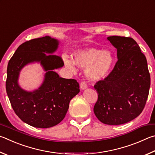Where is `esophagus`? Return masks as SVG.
Here are the masks:
<instances>
[{
    "mask_svg": "<svg viewBox=\"0 0 155 155\" xmlns=\"http://www.w3.org/2000/svg\"><path fill=\"white\" fill-rule=\"evenodd\" d=\"M80 86V88L82 89V90H86V89L87 88V87H88L87 84H86L85 82H82V83H81Z\"/></svg>",
    "mask_w": 155,
    "mask_h": 155,
    "instance_id": "34e87169",
    "label": "esophagus"
}]
</instances>
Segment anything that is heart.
I'll return each instance as SVG.
<instances>
[{
  "label": "heart",
  "mask_w": 155,
  "mask_h": 155,
  "mask_svg": "<svg viewBox=\"0 0 155 155\" xmlns=\"http://www.w3.org/2000/svg\"><path fill=\"white\" fill-rule=\"evenodd\" d=\"M73 59L64 56V64L68 69L75 71L76 64L84 68L86 77L94 81L105 79L110 74L114 62V56L110 50H100L93 47L78 48L73 53Z\"/></svg>",
  "instance_id": "1"
}]
</instances>
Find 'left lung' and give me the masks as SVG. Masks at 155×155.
<instances>
[{
  "label": "left lung",
  "instance_id": "8db88e82",
  "mask_svg": "<svg viewBox=\"0 0 155 155\" xmlns=\"http://www.w3.org/2000/svg\"><path fill=\"white\" fill-rule=\"evenodd\" d=\"M107 40L117 50L118 61L110 75L94 86L98 93L94 113L103 123L119 125L142 113L150 76L146 56L134 39L112 36Z\"/></svg>",
  "mask_w": 155,
  "mask_h": 155
}]
</instances>
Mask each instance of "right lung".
I'll return each instance as SVG.
<instances>
[{
	"label": "right lung",
	"instance_id": "1",
	"mask_svg": "<svg viewBox=\"0 0 155 155\" xmlns=\"http://www.w3.org/2000/svg\"><path fill=\"white\" fill-rule=\"evenodd\" d=\"M59 43L50 36L30 40L19 46L8 63L6 91L11 105L21 120L37 128L61 123L71 100L80 92L77 81L61 78L54 71L64 66L61 57L54 55ZM32 63H39L46 73L40 87L29 91L21 88L18 80L23 68Z\"/></svg>",
	"mask_w": 155,
	"mask_h": 155
}]
</instances>
